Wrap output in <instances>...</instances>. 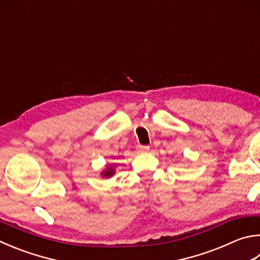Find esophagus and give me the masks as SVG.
<instances>
[{
    "label": "esophagus",
    "instance_id": "1",
    "mask_svg": "<svg viewBox=\"0 0 260 260\" xmlns=\"http://www.w3.org/2000/svg\"><path fill=\"white\" fill-rule=\"evenodd\" d=\"M138 150H139V152H142V153L148 152V151L150 150V146L149 145H139Z\"/></svg>",
    "mask_w": 260,
    "mask_h": 260
}]
</instances>
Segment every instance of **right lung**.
Returning <instances> with one entry per match:
<instances>
[{"mask_svg": "<svg viewBox=\"0 0 260 260\" xmlns=\"http://www.w3.org/2000/svg\"><path fill=\"white\" fill-rule=\"evenodd\" d=\"M116 166H117V165H114V166H112V165H109V166H108L105 169V171L101 173V176L105 177V178H109L111 176H114L115 175V167Z\"/></svg>", "mask_w": 260, "mask_h": 260, "instance_id": "obj_1", "label": "right lung"}]
</instances>
